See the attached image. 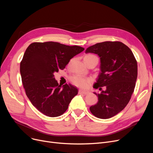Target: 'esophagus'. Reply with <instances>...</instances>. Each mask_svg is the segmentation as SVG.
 Segmentation results:
<instances>
[{
  "label": "esophagus",
  "mask_w": 153,
  "mask_h": 153,
  "mask_svg": "<svg viewBox=\"0 0 153 153\" xmlns=\"http://www.w3.org/2000/svg\"><path fill=\"white\" fill-rule=\"evenodd\" d=\"M89 91H84V90H81L80 89L79 91V94H84V95H86L87 94H89Z\"/></svg>",
  "instance_id": "34e87169"
}]
</instances>
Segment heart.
<instances>
[{"label": "heart", "instance_id": "obj_1", "mask_svg": "<svg viewBox=\"0 0 153 153\" xmlns=\"http://www.w3.org/2000/svg\"><path fill=\"white\" fill-rule=\"evenodd\" d=\"M92 57H96V56L92 54H88L85 56L84 59L87 58H92ZM70 81L72 84L77 87L87 88L90 85L92 81V79L91 78L86 77L81 75L75 74L70 77Z\"/></svg>", "mask_w": 153, "mask_h": 153}]
</instances>
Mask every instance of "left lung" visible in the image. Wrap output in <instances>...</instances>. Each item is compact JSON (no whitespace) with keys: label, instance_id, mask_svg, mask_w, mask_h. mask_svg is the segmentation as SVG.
I'll list each match as a JSON object with an SVG mask.
<instances>
[{"label":"left lung","instance_id":"obj_1","mask_svg":"<svg viewBox=\"0 0 153 153\" xmlns=\"http://www.w3.org/2000/svg\"><path fill=\"white\" fill-rule=\"evenodd\" d=\"M88 53L97 54L100 59L101 72L94 87H106L100 94L94 92L98 102L90 110L99 118H110L123 110L131 99L138 76L137 61L130 48L120 42L97 43L87 48Z\"/></svg>","mask_w":153,"mask_h":153}]
</instances>
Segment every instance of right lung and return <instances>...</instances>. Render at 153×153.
I'll list each match as a JSON object with an SVG mask.
<instances>
[{"instance_id": "1", "label": "right lung", "mask_w": 153, "mask_h": 153, "mask_svg": "<svg viewBox=\"0 0 153 153\" xmlns=\"http://www.w3.org/2000/svg\"><path fill=\"white\" fill-rule=\"evenodd\" d=\"M84 50L79 46L58 42L30 44L20 62L22 81L32 105L44 115H62L78 90L71 84L59 85L54 72L64 69L74 56Z\"/></svg>"}]
</instances>
